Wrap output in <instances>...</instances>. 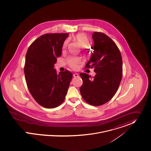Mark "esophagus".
<instances>
[{
    "label": "esophagus",
    "mask_w": 151,
    "mask_h": 151,
    "mask_svg": "<svg viewBox=\"0 0 151 151\" xmlns=\"http://www.w3.org/2000/svg\"><path fill=\"white\" fill-rule=\"evenodd\" d=\"M78 76H79V74H78V73H75L73 74V77H74V78H76V77H78Z\"/></svg>",
    "instance_id": "1"
}]
</instances>
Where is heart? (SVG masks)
<instances>
[{
    "instance_id": "b5f03b06",
    "label": "heart",
    "mask_w": 151,
    "mask_h": 151,
    "mask_svg": "<svg viewBox=\"0 0 151 151\" xmlns=\"http://www.w3.org/2000/svg\"><path fill=\"white\" fill-rule=\"evenodd\" d=\"M73 39L75 41L78 42L79 45L82 48H86L89 45V40L87 36L84 34H77L73 37ZM68 41H65L63 45V48L65 49L67 46ZM68 64L70 67L73 69H77L78 67V64L80 62L79 58L75 56L69 57L67 60Z\"/></svg>"
}]
</instances>
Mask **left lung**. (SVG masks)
Returning a JSON list of instances; mask_svg holds the SVG:
<instances>
[{"label": "left lung", "instance_id": "8db88e82", "mask_svg": "<svg viewBox=\"0 0 151 151\" xmlns=\"http://www.w3.org/2000/svg\"><path fill=\"white\" fill-rule=\"evenodd\" d=\"M93 52L86 68H94V78L80 74L83 84L81 94L88 104L99 106L110 100L116 94L122 76V58L115 43L107 35L94 32Z\"/></svg>", "mask_w": 151, "mask_h": 151}]
</instances>
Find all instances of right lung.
I'll return each instance as SVG.
<instances>
[{"mask_svg": "<svg viewBox=\"0 0 151 151\" xmlns=\"http://www.w3.org/2000/svg\"><path fill=\"white\" fill-rule=\"evenodd\" d=\"M68 35H43L26 54L24 73L28 90L35 101L46 108H56L64 102L73 76L67 70L57 74L54 68Z\"/></svg>", "mask_w": 151, "mask_h": 151, "instance_id": "obj_1", "label": "right lung"}]
</instances>
